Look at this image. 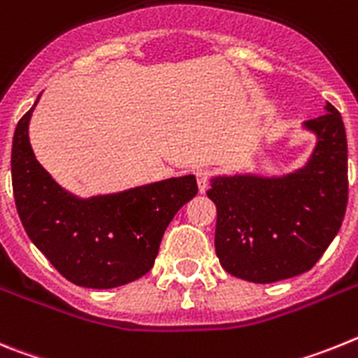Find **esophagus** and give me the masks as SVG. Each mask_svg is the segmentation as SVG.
Masks as SVG:
<instances>
[{
	"instance_id": "obj_1",
	"label": "esophagus",
	"mask_w": 358,
	"mask_h": 358,
	"mask_svg": "<svg viewBox=\"0 0 358 358\" xmlns=\"http://www.w3.org/2000/svg\"><path fill=\"white\" fill-rule=\"evenodd\" d=\"M209 180H210V171L209 169H198L196 171V182H198V189L203 194L207 189H209Z\"/></svg>"
}]
</instances>
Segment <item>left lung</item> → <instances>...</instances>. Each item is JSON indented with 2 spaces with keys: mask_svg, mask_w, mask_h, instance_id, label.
Here are the masks:
<instances>
[{
  "mask_svg": "<svg viewBox=\"0 0 358 358\" xmlns=\"http://www.w3.org/2000/svg\"><path fill=\"white\" fill-rule=\"evenodd\" d=\"M306 120L317 136L301 169L282 176H214V247L223 268L239 279L273 282L308 272L343 225L348 203V142L343 117Z\"/></svg>",
  "mask_w": 358,
  "mask_h": 358,
  "instance_id": "1",
  "label": "left lung"
}]
</instances>
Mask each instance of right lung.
I'll return each instance as SVG.
<instances>
[{
  "instance_id": "obj_1",
  "label": "right lung",
  "mask_w": 358,
  "mask_h": 358,
  "mask_svg": "<svg viewBox=\"0 0 358 358\" xmlns=\"http://www.w3.org/2000/svg\"><path fill=\"white\" fill-rule=\"evenodd\" d=\"M34 108L17 122L10 160L15 207L32 243L77 287L106 290L142 278L153 268L171 220L196 196V178L76 196L36 160L29 141Z\"/></svg>"
}]
</instances>
